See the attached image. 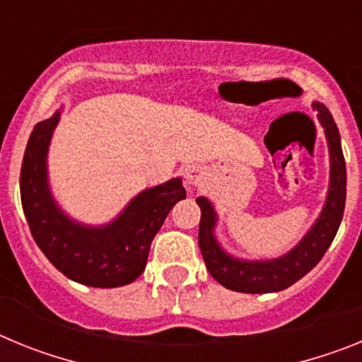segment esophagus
<instances>
[{
	"label": "esophagus",
	"instance_id": "esophagus-1",
	"mask_svg": "<svg viewBox=\"0 0 362 362\" xmlns=\"http://www.w3.org/2000/svg\"><path fill=\"white\" fill-rule=\"evenodd\" d=\"M201 181H203V170H201L199 166L192 165L185 168V183L188 187H197Z\"/></svg>",
	"mask_w": 362,
	"mask_h": 362
}]
</instances>
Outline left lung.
Instances as JSON below:
<instances>
[{
  "label": "left lung",
  "mask_w": 362,
  "mask_h": 362,
  "mask_svg": "<svg viewBox=\"0 0 362 362\" xmlns=\"http://www.w3.org/2000/svg\"><path fill=\"white\" fill-rule=\"evenodd\" d=\"M312 108L325 130L330 152V185L319 217L292 250L274 259H239L221 246L216 235L217 212L206 197H197L201 209L199 248L210 276L225 288L243 293H272L288 288L306 276L326 254L343 221L346 203V165H344L341 136L330 110L319 101Z\"/></svg>",
  "instance_id": "obj_1"
}]
</instances>
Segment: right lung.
I'll use <instances>...</instances> for the list:
<instances>
[{"instance_id": "obj_1", "label": "right lung", "mask_w": 362, "mask_h": 362, "mask_svg": "<svg viewBox=\"0 0 362 362\" xmlns=\"http://www.w3.org/2000/svg\"><path fill=\"white\" fill-rule=\"evenodd\" d=\"M62 110L40 121L28 137L19 190L32 238L63 276L94 288H116L141 276L150 245L177 201L187 197L181 177L139 192L105 225L66 216L49 183V146Z\"/></svg>"}]
</instances>
